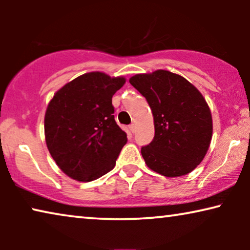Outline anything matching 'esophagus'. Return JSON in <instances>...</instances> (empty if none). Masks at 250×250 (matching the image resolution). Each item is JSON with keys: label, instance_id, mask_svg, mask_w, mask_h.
<instances>
[{"label": "esophagus", "instance_id": "34e87169", "mask_svg": "<svg viewBox=\"0 0 250 250\" xmlns=\"http://www.w3.org/2000/svg\"><path fill=\"white\" fill-rule=\"evenodd\" d=\"M128 128H129V131H131L132 133H134L135 132V125L134 124H131L128 126Z\"/></svg>", "mask_w": 250, "mask_h": 250}]
</instances>
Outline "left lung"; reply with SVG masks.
Instances as JSON below:
<instances>
[{
    "label": "left lung",
    "mask_w": 250,
    "mask_h": 250,
    "mask_svg": "<svg viewBox=\"0 0 250 250\" xmlns=\"http://www.w3.org/2000/svg\"><path fill=\"white\" fill-rule=\"evenodd\" d=\"M129 83L146 98L155 123L153 140L141 148L146 165L167 177L190 173L210 145L213 123L206 100L186 78L167 70L135 75Z\"/></svg>",
    "instance_id": "left-lung-1"
}]
</instances>
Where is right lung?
<instances>
[{
  "label": "right lung",
  "instance_id": "obj_1",
  "mask_svg": "<svg viewBox=\"0 0 250 250\" xmlns=\"http://www.w3.org/2000/svg\"><path fill=\"white\" fill-rule=\"evenodd\" d=\"M125 78L99 71L84 74L54 94L44 119L47 149L63 173L81 182L115 167L126 133L115 121L112 95Z\"/></svg>",
  "mask_w": 250,
  "mask_h": 250
}]
</instances>
